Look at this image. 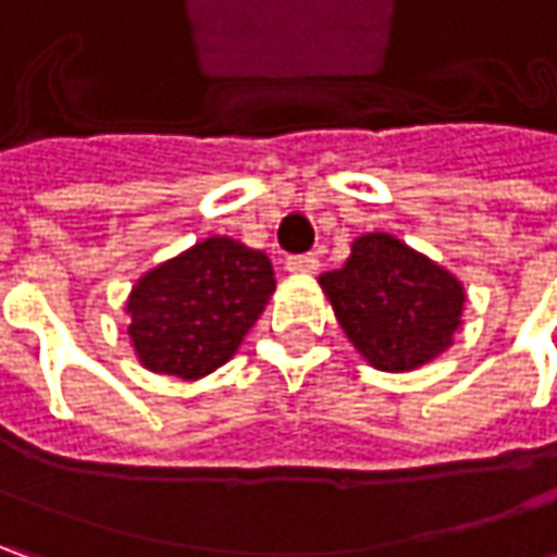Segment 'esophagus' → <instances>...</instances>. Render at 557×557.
I'll return each instance as SVG.
<instances>
[{
    "label": "esophagus",
    "instance_id": "esophagus-1",
    "mask_svg": "<svg viewBox=\"0 0 557 557\" xmlns=\"http://www.w3.org/2000/svg\"><path fill=\"white\" fill-rule=\"evenodd\" d=\"M288 272H315L319 269V257L315 253H294L285 260Z\"/></svg>",
    "mask_w": 557,
    "mask_h": 557
}]
</instances>
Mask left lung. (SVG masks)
I'll list each match as a JSON object with an SVG mask.
<instances>
[{
	"instance_id": "left-lung-1",
	"label": "left lung",
	"mask_w": 557,
	"mask_h": 557,
	"mask_svg": "<svg viewBox=\"0 0 557 557\" xmlns=\"http://www.w3.org/2000/svg\"><path fill=\"white\" fill-rule=\"evenodd\" d=\"M322 288L341 329L381 372H409L453 344L465 288L456 275L394 235L369 232Z\"/></svg>"
}]
</instances>
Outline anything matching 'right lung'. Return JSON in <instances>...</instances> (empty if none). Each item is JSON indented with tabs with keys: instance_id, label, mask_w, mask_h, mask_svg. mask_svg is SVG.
Segmentation results:
<instances>
[{
	"instance_id": "1",
	"label": "right lung",
	"mask_w": 557,
	"mask_h": 557,
	"mask_svg": "<svg viewBox=\"0 0 557 557\" xmlns=\"http://www.w3.org/2000/svg\"><path fill=\"white\" fill-rule=\"evenodd\" d=\"M275 290L263 250L213 235L166 260L129 294V337L145 369L201 377L238 350Z\"/></svg>"
}]
</instances>
